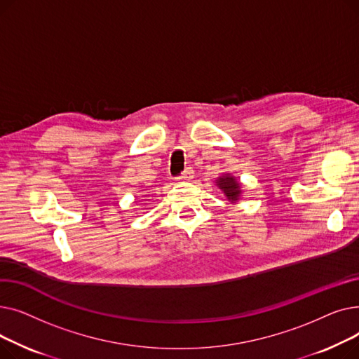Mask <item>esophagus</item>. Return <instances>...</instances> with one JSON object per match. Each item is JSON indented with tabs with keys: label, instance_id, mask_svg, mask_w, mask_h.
Wrapping results in <instances>:
<instances>
[{
	"label": "esophagus",
	"instance_id": "obj_1",
	"mask_svg": "<svg viewBox=\"0 0 359 359\" xmlns=\"http://www.w3.org/2000/svg\"><path fill=\"white\" fill-rule=\"evenodd\" d=\"M177 179H179V180H183V182L194 179V168H192V167H186L184 172H183Z\"/></svg>",
	"mask_w": 359,
	"mask_h": 359
}]
</instances>
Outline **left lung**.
<instances>
[{
    "instance_id": "left-lung-1",
    "label": "left lung",
    "mask_w": 359,
    "mask_h": 359,
    "mask_svg": "<svg viewBox=\"0 0 359 359\" xmlns=\"http://www.w3.org/2000/svg\"><path fill=\"white\" fill-rule=\"evenodd\" d=\"M219 189L225 194V196H227L230 201H237L238 196H240V183L233 177V176H229L225 175L222 177H219L217 182Z\"/></svg>"
}]
</instances>
